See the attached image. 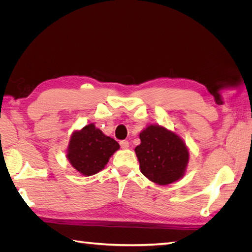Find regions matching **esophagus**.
I'll use <instances>...</instances> for the list:
<instances>
[{"label":"esophagus","mask_w":252,"mask_h":252,"mask_svg":"<svg viewBox=\"0 0 252 252\" xmlns=\"http://www.w3.org/2000/svg\"><path fill=\"white\" fill-rule=\"evenodd\" d=\"M122 149H128L129 148V142L128 141H121L120 142Z\"/></svg>","instance_id":"34e87169"}]
</instances>
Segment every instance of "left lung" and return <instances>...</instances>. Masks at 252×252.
<instances>
[{
    "mask_svg": "<svg viewBox=\"0 0 252 252\" xmlns=\"http://www.w3.org/2000/svg\"><path fill=\"white\" fill-rule=\"evenodd\" d=\"M141 144L134 151L140 170L158 185H169L184 177L190 158L181 136L158 124H149L139 134Z\"/></svg>",
    "mask_w": 252,
    "mask_h": 252,
    "instance_id": "left-lung-1",
    "label": "left lung"
}]
</instances>
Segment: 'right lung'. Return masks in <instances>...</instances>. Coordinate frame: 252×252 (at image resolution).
I'll return each instance as SVG.
<instances>
[{
    "label": "right lung",
    "instance_id": "1",
    "mask_svg": "<svg viewBox=\"0 0 252 252\" xmlns=\"http://www.w3.org/2000/svg\"><path fill=\"white\" fill-rule=\"evenodd\" d=\"M119 149L120 145L116 140L104 134L94 123H90L71 133L66 158L75 171L90 177L103 170Z\"/></svg>",
    "mask_w": 252,
    "mask_h": 252
}]
</instances>
